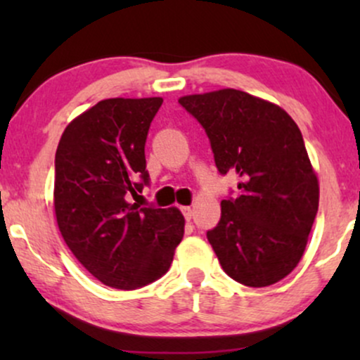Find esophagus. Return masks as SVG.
I'll return each mask as SVG.
<instances>
[{"label":"esophagus","instance_id":"esophagus-1","mask_svg":"<svg viewBox=\"0 0 360 360\" xmlns=\"http://www.w3.org/2000/svg\"><path fill=\"white\" fill-rule=\"evenodd\" d=\"M181 213L184 214V218L186 220H191V217H193V208L191 206H181Z\"/></svg>","mask_w":360,"mask_h":360}]
</instances>
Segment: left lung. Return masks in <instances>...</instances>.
I'll return each mask as SVG.
<instances>
[{
    "instance_id": "left-lung-1",
    "label": "left lung",
    "mask_w": 360,
    "mask_h": 360,
    "mask_svg": "<svg viewBox=\"0 0 360 360\" xmlns=\"http://www.w3.org/2000/svg\"><path fill=\"white\" fill-rule=\"evenodd\" d=\"M179 103L203 125L218 171L240 177L206 233L223 271L250 288L284 279L303 257L320 200L298 125L281 106L232 88Z\"/></svg>"
}]
</instances>
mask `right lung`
Wrapping results in <instances>:
<instances>
[{
  "mask_svg": "<svg viewBox=\"0 0 360 360\" xmlns=\"http://www.w3.org/2000/svg\"><path fill=\"white\" fill-rule=\"evenodd\" d=\"M162 98H110L65 127L56 152L53 210L82 267L110 288L137 289L171 267L183 240L176 206L130 203L148 183L146 140Z\"/></svg>",
  "mask_w": 360,
  "mask_h": 360,
  "instance_id": "right-lung-1",
  "label": "right lung"
}]
</instances>
